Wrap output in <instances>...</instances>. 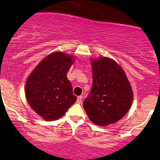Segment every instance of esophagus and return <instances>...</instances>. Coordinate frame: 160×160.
Segmentation results:
<instances>
[{
	"mask_svg": "<svg viewBox=\"0 0 160 160\" xmlns=\"http://www.w3.org/2000/svg\"><path fill=\"white\" fill-rule=\"evenodd\" d=\"M82 98H83V96H82V95H80V96L77 97V103H80V102H81Z\"/></svg>",
	"mask_w": 160,
	"mask_h": 160,
	"instance_id": "esophagus-1",
	"label": "esophagus"
}]
</instances>
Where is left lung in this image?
<instances>
[{
    "instance_id": "left-lung-1",
    "label": "left lung",
    "mask_w": 160,
    "mask_h": 160,
    "mask_svg": "<svg viewBox=\"0 0 160 160\" xmlns=\"http://www.w3.org/2000/svg\"><path fill=\"white\" fill-rule=\"evenodd\" d=\"M92 66L93 83L83 107L94 124L107 126L127 114L133 94L125 72L114 60L92 59Z\"/></svg>"
}]
</instances>
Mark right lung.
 Masks as SVG:
<instances>
[{
	"mask_svg": "<svg viewBox=\"0 0 160 160\" xmlns=\"http://www.w3.org/2000/svg\"><path fill=\"white\" fill-rule=\"evenodd\" d=\"M74 57L62 52L50 53L30 74L25 95L31 108L44 120L60 118L77 101L67 72Z\"/></svg>",
	"mask_w": 160,
	"mask_h": 160,
	"instance_id": "right-lung-1",
	"label": "right lung"
}]
</instances>
